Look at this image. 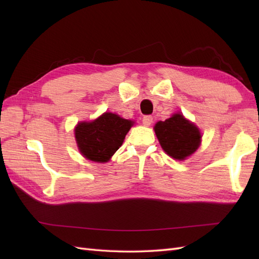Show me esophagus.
I'll list each match as a JSON object with an SVG mask.
<instances>
[{"mask_svg":"<svg viewBox=\"0 0 259 259\" xmlns=\"http://www.w3.org/2000/svg\"><path fill=\"white\" fill-rule=\"evenodd\" d=\"M142 123H144L147 126H149L152 123V117H151V115H145V117L142 118Z\"/></svg>","mask_w":259,"mask_h":259,"instance_id":"obj_1","label":"esophagus"}]
</instances>
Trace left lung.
<instances>
[{
    "label": "left lung",
    "mask_w": 259,
    "mask_h": 259,
    "mask_svg": "<svg viewBox=\"0 0 259 259\" xmlns=\"http://www.w3.org/2000/svg\"><path fill=\"white\" fill-rule=\"evenodd\" d=\"M155 133L162 149L178 160H184L192 155L200 145L199 130L180 113L174 114L166 121L157 122Z\"/></svg>",
    "instance_id": "8db88e82"
}]
</instances>
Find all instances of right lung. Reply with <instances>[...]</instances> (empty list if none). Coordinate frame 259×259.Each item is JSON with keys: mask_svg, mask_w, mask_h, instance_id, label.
<instances>
[{"mask_svg": "<svg viewBox=\"0 0 259 259\" xmlns=\"http://www.w3.org/2000/svg\"><path fill=\"white\" fill-rule=\"evenodd\" d=\"M133 121L111 112L103 113L92 122H81L75 128V139L80 152L89 160L107 162L119 149Z\"/></svg>", "mask_w": 259, "mask_h": 259, "instance_id": "1", "label": "right lung"}]
</instances>
